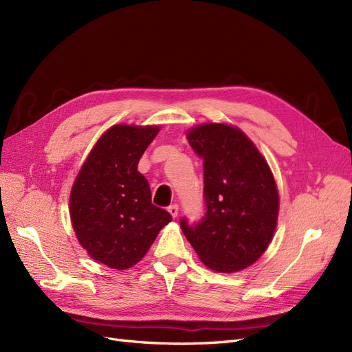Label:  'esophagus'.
Returning a JSON list of instances; mask_svg holds the SVG:
<instances>
[{"label":"esophagus","instance_id":"obj_1","mask_svg":"<svg viewBox=\"0 0 352 352\" xmlns=\"http://www.w3.org/2000/svg\"><path fill=\"white\" fill-rule=\"evenodd\" d=\"M167 210H168L170 214H172V217H176V216H177V212H179V207H177V204H172V206H170Z\"/></svg>","mask_w":352,"mask_h":352}]
</instances>
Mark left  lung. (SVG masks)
I'll return each instance as SVG.
<instances>
[{
  "instance_id": "1",
  "label": "left lung",
  "mask_w": 352,
  "mask_h": 352,
  "mask_svg": "<svg viewBox=\"0 0 352 352\" xmlns=\"http://www.w3.org/2000/svg\"><path fill=\"white\" fill-rule=\"evenodd\" d=\"M188 141L204 166L206 214L197 225L180 219V228L207 267H248L267 250L278 223L272 170L238 127L204 123L189 131Z\"/></svg>"
}]
</instances>
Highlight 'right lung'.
I'll list each match as a JSON object with an SVG mask.
<instances>
[{"instance_id":"1","label":"right lung","mask_w":352,"mask_h":352,"mask_svg":"<svg viewBox=\"0 0 352 352\" xmlns=\"http://www.w3.org/2000/svg\"><path fill=\"white\" fill-rule=\"evenodd\" d=\"M158 126L114 124L92 148L70 192L74 233L94 260L116 270L132 267L172 216L151 202L138 172Z\"/></svg>"}]
</instances>
